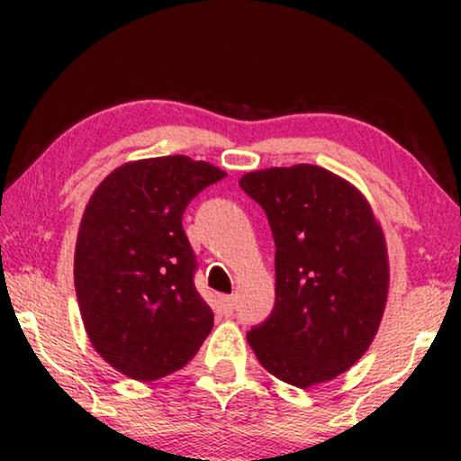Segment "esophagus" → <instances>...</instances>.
Segmentation results:
<instances>
[{
  "mask_svg": "<svg viewBox=\"0 0 461 461\" xmlns=\"http://www.w3.org/2000/svg\"><path fill=\"white\" fill-rule=\"evenodd\" d=\"M220 308H222L224 314H230L235 311V298H232V295H222V298H220Z\"/></svg>",
  "mask_w": 461,
  "mask_h": 461,
  "instance_id": "esophagus-1",
  "label": "esophagus"
}]
</instances>
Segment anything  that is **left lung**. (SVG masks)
<instances>
[{
    "instance_id": "obj_1",
    "label": "left lung",
    "mask_w": 461,
    "mask_h": 461,
    "mask_svg": "<svg viewBox=\"0 0 461 461\" xmlns=\"http://www.w3.org/2000/svg\"><path fill=\"white\" fill-rule=\"evenodd\" d=\"M239 186L275 237V308L248 342L268 374L298 388L330 382L374 342L388 298V249L369 201L330 169L298 163Z\"/></svg>"
}]
</instances>
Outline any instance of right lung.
Listing matches in <instances>:
<instances>
[{"label":"right lung","mask_w":461,"mask_h":461,"mask_svg":"<svg viewBox=\"0 0 461 461\" xmlns=\"http://www.w3.org/2000/svg\"><path fill=\"white\" fill-rule=\"evenodd\" d=\"M224 176L186 155L153 157L113 169L87 201L75 245L81 319L94 350L131 380L182 369L210 336L182 213Z\"/></svg>","instance_id":"1"}]
</instances>
